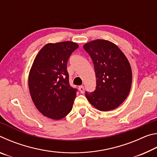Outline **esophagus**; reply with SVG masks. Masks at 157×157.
<instances>
[{
    "instance_id": "obj_1",
    "label": "esophagus",
    "mask_w": 157,
    "mask_h": 157,
    "mask_svg": "<svg viewBox=\"0 0 157 157\" xmlns=\"http://www.w3.org/2000/svg\"><path fill=\"white\" fill-rule=\"evenodd\" d=\"M79 91H80L81 94H84V87L83 86H79Z\"/></svg>"
}]
</instances>
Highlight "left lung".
Returning <instances> with one entry per match:
<instances>
[{
  "label": "left lung",
  "instance_id": "8db88e82",
  "mask_svg": "<svg viewBox=\"0 0 157 157\" xmlns=\"http://www.w3.org/2000/svg\"><path fill=\"white\" fill-rule=\"evenodd\" d=\"M93 60L96 89L86 97L98 110L109 111L119 107L131 89L132 68L128 59L115 44L96 39L83 46Z\"/></svg>",
  "mask_w": 157,
  "mask_h": 157
}]
</instances>
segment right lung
<instances>
[{
    "instance_id": "add662e5",
    "label": "right lung",
    "mask_w": 157,
    "mask_h": 157,
    "mask_svg": "<svg viewBox=\"0 0 157 157\" xmlns=\"http://www.w3.org/2000/svg\"><path fill=\"white\" fill-rule=\"evenodd\" d=\"M78 46L70 41L48 43L34 58L28 75L29 90L36 108L47 118L61 120L72 109L77 93L69 84L66 65Z\"/></svg>"
}]
</instances>
